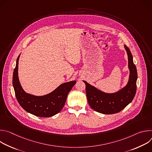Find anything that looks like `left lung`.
<instances>
[{
  "label": "left lung",
  "instance_id": "left-lung-1",
  "mask_svg": "<svg viewBox=\"0 0 152 152\" xmlns=\"http://www.w3.org/2000/svg\"><path fill=\"white\" fill-rule=\"evenodd\" d=\"M128 57L129 76L127 83L123 88L113 93L103 92L85 80L86 97L90 107L94 111L103 114L117 113L133 100L137 91V71L130 49L124 45Z\"/></svg>",
  "mask_w": 152,
  "mask_h": 152
}]
</instances>
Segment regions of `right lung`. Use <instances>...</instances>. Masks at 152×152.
<instances>
[{
	"instance_id": "obj_1",
	"label": "right lung",
	"mask_w": 152,
	"mask_h": 152,
	"mask_svg": "<svg viewBox=\"0 0 152 152\" xmlns=\"http://www.w3.org/2000/svg\"><path fill=\"white\" fill-rule=\"evenodd\" d=\"M18 55L12 77V85L17 101L28 113L40 117H50L59 113L63 108L69 93L76 83V80L65 82L51 93L44 96H35L26 93L18 79Z\"/></svg>"
}]
</instances>
